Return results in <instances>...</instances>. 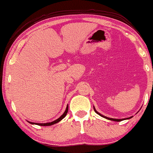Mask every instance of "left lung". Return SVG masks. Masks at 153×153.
I'll return each instance as SVG.
<instances>
[{
  "instance_id": "8db88e82",
  "label": "left lung",
  "mask_w": 153,
  "mask_h": 153,
  "mask_svg": "<svg viewBox=\"0 0 153 153\" xmlns=\"http://www.w3.org/2000/svg\"><path fill=\"white\" fill-rule=\"evenodd\" d=\"M94 111H95V112L97 113V114H99V115L102 116V117H104V118H105V119H108V120H113V121H117V122L121 121V120H124V119H115V118H109V117H105V116H103V115H102V114H100V113L98 112V111H96V109H95V108H94ZM131 117H132V116H131V117H128L127 119H130V118H131Z\"/></svg>"
}]
</instances>
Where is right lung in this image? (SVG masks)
Returning a JSON list of instances; mask_svg holds the SVG:
<instances>
[{
    "mask_svg": "<svg viewBox=\"0 0 153 153\" xmlns=\"http://www.w3.org/2000/svg\"><path fill=\"white\" fill-rule=\"evenodd\" d=\"M68 105H67V108H66L65 111V112H64V114H63L61 116V117H59L58 119H56V120H54V121L50 122V123H33V122H29V123H31V124H36V125H39V126H51V125H53V124H55V123H58V122L61 121V120H62V119L64 118V117H65V116H66V114H67V113H68Z\"/></svg>",
    "mask_w": 153,
    "mask_h": 153,
    "instance_id": "1",
    "label": "right lung"
}]
</instances>
